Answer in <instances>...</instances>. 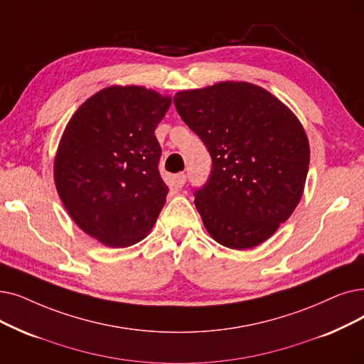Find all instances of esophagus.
<instances>
[{"instance_id": "1", "label": "esophagus", "mask_w": 364, "mask_h": 364, "mask_svg": "<svg viewBox=\"0 0 364 364\" xmlns=\"http://www.w3.org/2000/svg\"><path fill=\"white\" fill-rule=\"evenodd\" d=\"M186 180H187V177H186V173H184V172H180V173H177L176 181H177V184H178L180 187H183V186L186 184Z\"/></svg>"}]
</instances>
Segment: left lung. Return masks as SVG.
Masks as SVG:
<instances>
[{"label":"left lung","instance_id":"left-lung-1","mask_svg":"<svg viewBox=\"0 0 364 364\" xmlns=\"http://www.w3.org/2000/svg\"><path fill=\"white\" fill-rule=\"evenodd\" d=\"M177 112L208 149L213 169L195 191L203 226L228 248L257 247L302 198L309 143L277 97L247 82H220L173 97Z\"/></svg>","mask_w":364,"mask_h":364}]
</instances>
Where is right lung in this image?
<instances>
[{"label": "right lung", "mask_w": 364, "mask_h": 364, "mask_svg": "<svg viewBox=\"0 0 364 364\" xmlns=\"http://www.w3.org/2000/svg\"><path fill=\"white\" fill-rule=\"evenodd\" d=\"M172 102L143 86H109L70 119L55 157V184L74 223L112 248L144 240L168 186L154 131Z\"/></svg>", "instance_id": "add662e5"}]
</instances>
